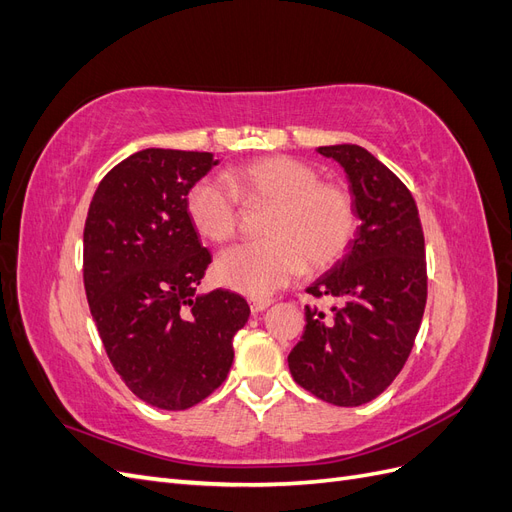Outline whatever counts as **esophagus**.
Returning a JSON list of instances; mask_svg holds the SVG:
<instances>
[{
	"label": "esophagus",
	"mask_w": 512,
	"mask_h": 512,
	"mask_svg": "<svg viewBox=\"0 0 512 512\" xmlns=\"http://www.w3.org/2000/svg\"><path fill=\"white\" fill-rule=\"evenodd\" d=\"M271 303H273V299H267V297H252V299H250L252 314L262 312V309H267Z\"/></svg>",
	"instance_id": "34e87169"
}]
</instances>
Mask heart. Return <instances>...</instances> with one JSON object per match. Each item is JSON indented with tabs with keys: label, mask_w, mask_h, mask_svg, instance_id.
Instances as JSON below:
<instances>
[{
	"label": "heart",
	"mask_w": 512,
	"mask_h": 512,
	"mask_svg": "<svg viewBox=\"0 0 512 512\" xmlns=\"http://www.w3.org/2000/svg\"><path fill=\"white\" fill-rule=\"evenodd\" d=\"M239 200L269 207L260 243L232 247L218 258V280L250 297H267L297 277L305 265L318 271L342 258L356 232V207L346 185L322 181L301 160L273 156L224 173V181L200 179L185 211L200 237L228 243L239 230Z\"/></svg>",
	"instance_id": "obj_1"
}]
</instances>
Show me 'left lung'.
I'll list each match as a JSON object with an SVG mask.
<instances>
[{"instance_id":"1","label":"left lung","mask_w":512,"mask_h":512,"mask_svg":"<svg viewBox=\"0 0 512 512\" xmlns=\"http://www.w3.org/2000/svg\"><path fill=\"white\" fill-rule=\"evenodd\" d=\"M342 164L361 226L348 254L305 292L335 301L305 305V331L288 354L290 374L333 406L376 399L406 365L427 303L421 218L410 190L359 145L318 147Z\"/></svg>"}]
</instances>
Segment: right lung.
I'll return each instance as SVG.
<instances>
[{"instance_id":"add662e5","label":"right lung","mask_w":512,"mask_h":512,"mask_svg":"<svg viewBox=\"0 0 512 512\" xmlns=\"http://www.w3.org/2000/svg\"><path fill=\"white\" fill-rule=\"evenodd\" d=\"M215 164L209 151H136L108 170L87 211L91 316L121 380L153 408H192L218 389L235 359L232 337L250 318L237 292L196 294L211 254L185 196Z\"/></svg>"}]
</instances>
